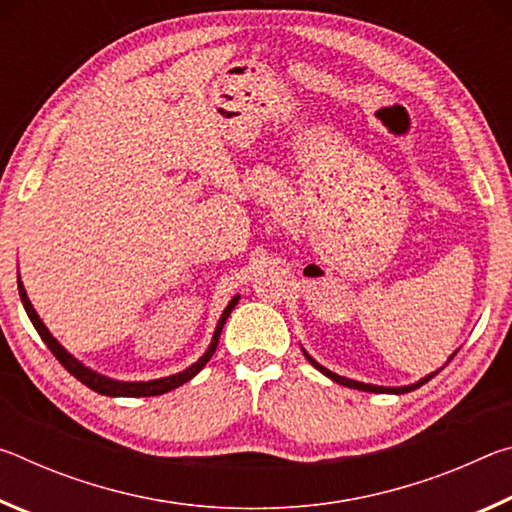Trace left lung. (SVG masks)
Returning <instances> with one entry per match:
<instances>
[{
  "mask_svg": "<svg viewBox=\"0 0 512 512\" xmlns=\"http://www.w3.org/2000/svg\"><path fill=\"white\" fill-rule=\"evenodd\" d=\"M456 354V352H454ZM454 354H452V357H449V361H452L454 359ZM305 357L309 359V363H311V366H314V368H318L320 372H323V375H327L329 379H334L336 381V384H343V386H348V388H357V391H368V393H395V395H402V393H411V391H415V388H420L422 384H427V381L429 379H433V377H436L438 375V372L440 370H436V372H431V375H427V377H424V379H420L418 381V384H411V386H400V388H386V386H372V384H363V381H354V379H345V377H341V375H334V372L332 370H327V368H323V366H320V363L318 361H314V359H311L309 357V354L305 352ZM447 361V363H449Z\"/></svg>",
  "mask_w": 512,
  "mask_h": 512,
  "instance_id": "1",
  "label": "left lung"
}]
</instances>
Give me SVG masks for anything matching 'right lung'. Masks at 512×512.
Listing matches in <instances>:
<instances>
[{
    "label": "right lung",
    "instance_id": "add662e5",
    "mask_svg": "<svg viewBox=\"0 0 512 512\" xmlns=\"http://www.w3.org/2000/svg\"><path fill=\"white\" fill-rule=\"evenodd\" d=\"M17 289H20L22 305H24V309H27V314H29V318H31L33 327L38 329L40 339L47 343V348H49L51 354H54V357L60 361V366H63V368L69 372V375H74L76 379H79L81 384L92 388V391H97V393H101V395H110V397H151V395H162V393L173 391V388L183 386L185 381H189L194 375H198V372H201V370L205 368V363L212 359V354L216 352V345H219L221 329H223V325H225V320H228L230 311L235 309L237 300H239V296H235V298L230 300V305L225 307L223 316L219 318V325H216V329H214V336H212L210 348H207V352L203 354L201 359H198V361L194 363L192 368L178 372V375H171V377H164V379H153V381H115V379H108V377H103V375H97V372L90 370V368H85L83 363L76 361V359L72 357V354H67L63 345H60V343L54 339V336L49 334V329H47L45 325H42V320L38 318L36 309H33V305L29 302L27 291H24L20 280H17Z\"/></svg>",
    "mask_w": 512,
    "mask_h": 512
}]
</instances>
